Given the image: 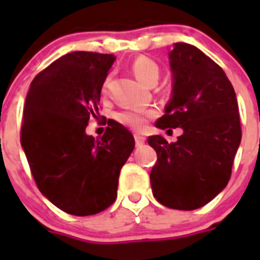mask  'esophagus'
<instances>
[{"label":"esophagus","instance_id":"esophagus-1","mask_svg":"<svg viewBox=\"0 0 260 260\" xmlns=\"http://www.w3.org/2000/svg\"><path fill=\"white\" fill-rule=\"evenodd\" d=\"M134 138H135V144H137V147H141L142 144L146 142V138L142 137V135H139V134H135Z\"/></svg>","mask_w":260,"mask_h":260}]
</instances>
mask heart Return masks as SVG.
<instances>
[{"mask_svg": "<svg viewBox=\"0 0 260 260\" xmlns=\"http://www.w3.org/2000/svg\"><path fill=\"white\" fill-rule=\"evenodd\" d=\"M130 69H132L133 74L147 86H153L158 80L160 73H161L157 62L147 56L135 57L130 63ZM108 86H109V77L105 78L102 87V92L104 95L108 92ZM153 116L155 113L151 110L128 108V109H123L116 114V121L126 127L133 128V130H141L144 127L147 121L152 118Z\"/></svg>", "mask_w": 260, "mask_h": 260, "instance_id": "1", "label": "heart"}]
</instances>
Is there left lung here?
Segmentation results:
<instances>
[{
  "mask_svg": "<svg viewBox=\"0 0 260 260\" xmlns=\"http://www.w3.org/2000/svg\"><path fill=\"white\" fill-rule=\"evenodd\" d=\"M169 57L173 96L156 126L168 132L181 127L183 134L174 143L148 137L157 153L150 180L158 203L191 211L212 201L231 180L242 137L240 113L228 77L202 50L176 43Z\"/></svg>",
  "mask_w": 260,
  "mask_h": 260,
  "instance_id": "1",
  "label": "left lung"
}]
</instances>
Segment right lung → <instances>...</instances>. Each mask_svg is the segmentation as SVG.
Instances as JSON below:
<instances>
[{
	"mask_svg": "<svg viewBox=\"0 0 260 260\" xmlns=\"http://www.w3.org/2000/svg\"><path fill=\"white\" fill-rule=\"evenodd\" d=\"M113 61L112 54L68 53L40 71L27 93L20 143L32 177L70 215H95L114 203L119 172L134 150L132 133L113 119L102 138L86 134Z\"/></svg>",
	"mask_w": 260,
	"mask_h": 260,
	"instance_id": "1",
	"label": "right lung"
}]
</instances>
